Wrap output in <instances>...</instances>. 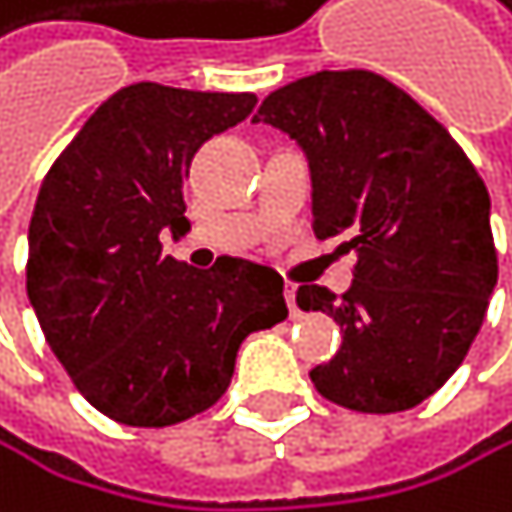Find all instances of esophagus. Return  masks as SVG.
<instances>
[{"label": "esophagus", "mask_w": 512, "mask_h": 512, "mask_svg": "<svg viewBox=\"0 0 512 512\" xmlns=\"http://www.w3.org/2000/svg\"><path fill=\"white\" fill-rule=\"evenodd\" d=\"M286 305H289V314L295 318V314H299V305H295V286H286Z\"/></svg>", "instance_id": "1"}]
</instances>
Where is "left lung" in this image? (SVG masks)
<instances>
[{
	"mask_svg": "<svg viewBox=\"0 0 512 512\" xmlns=\"http://www.w3.org/2000/svg\"><path fill=\"white\" fill-rule=\"evenodd\" d=\"M254 122L299 141L314 235L355 254L340 299L324 286L295 292L302 311L343 330L311 384L374 415L428 400L463 365L497 283L491 198L472 160L406 90L365 68L273 90Z\"/></svg>",
	"mask_w": 512,
	"mask_h": 512,
	"instance_id": "obj_1",
	"label": "left lung"
}]
</instances>
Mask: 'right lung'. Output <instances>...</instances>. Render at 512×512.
Returning <instances> with one entry per match:
<instances>
[{
	"instance_id": "obj_1",
	"label": "right lung",
	"mask_w": 512,
	"mask_h": 512,
	"mask_svg": "<svg viewBox=\"0 0 512 512\" xmlns=\"http://www.w3.org/2000/svg\"><path fill=\"white\" fill-rule=\"evenodd\" d=\"M254 94L116 90L49 166L27 229V299L84 400L131 428H166L226 393L235 352L286 321L283 277L245 258L194 270L163 254L188 232L198 147L251 116Z\"/></svg>"
}]
</instances>
